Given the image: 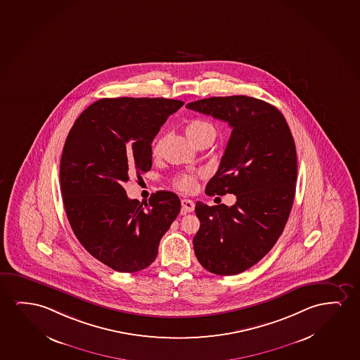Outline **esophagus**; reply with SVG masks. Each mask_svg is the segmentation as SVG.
I'll return each instance as SVG.
<instances>
[{
  "label": "esophagus",
  "instance_id": "esophagus-1",
  "mask_svg": "<svg viewBox=\"0 0 360 360\" xmlns=\"http://www.w3.org/2000/svg\"><path fill=\"white\" fill-rule=\"evenodd\" d=\"M181 208H183V213L193 212L195 210V203L188 198H183L181 200Z\"/></svg>",
  "mask_w": 360,
  "mask_h": 360
}]
</instances>
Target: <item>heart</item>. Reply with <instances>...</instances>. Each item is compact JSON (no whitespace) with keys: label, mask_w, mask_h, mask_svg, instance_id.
<instances>
[{"label":"heart","mask_w":360,"mask_h":360,"mask_svg":"<svg viewBox=\"0 0 360 360\" xmlns=\"http://www.w3.org/2000/svg\"><path fill=\"white\" fill-rule=\"evenodd\" d=\"M188 137L191 139V142L195 144L198 141H201L203 138L213 137L216 134L214 127L210 123V122L205 121V120H193V121L188 122V126L185 128ZM160 139H157L154 144H153V154H158L160 150ZM175 185L179 190L188 193L195 188L196 185V175L193 174H183L177 177Z\"/></svg>","instance_id":"1"}]
</instances>
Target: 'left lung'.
<instances>
[{
    "label": "left lung",
    "mask_w": 360,
    "mask_h": 360,
    "mask_svg": "<svg viewBox=\"0 0 360 360\" xmlns=\"http://www.w3.org/2000/svg\"><path fill=\"white\" fill-rule=\"evenodd\" d=\"M232 127L210 196L233 193V206L196 202L200 229L193 250L203 268L237 275L271 250L294 203L297 157L288 122L276 107L254 97H210L186 105Z\"/></svg>",
    "instance_id": "left-lung-1"
}]
</instances>
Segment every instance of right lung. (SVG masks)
I'll list each match as a JSON object with an SVG mask.
<instances>
[{
	"label": "right lung",
	"mask_w": 360,
	"mask_h": 360,
	"mask_svg": "<svg viewBox=\"0 0 360 360\" xmlns=\"http://www.w3.org/2000/svg\"><path fill=\"white\" fill-rule=\"evenodd\" d=\"M184 102L170 98H101L76 120L60 160L63 202L82 247L120 273L155 260L159 242L180 212V198L158 191L139 202L127 196L129 177L152 167V142Z\"/></svg>",
	"instance_id": "add662e5"
}]
</instances>
